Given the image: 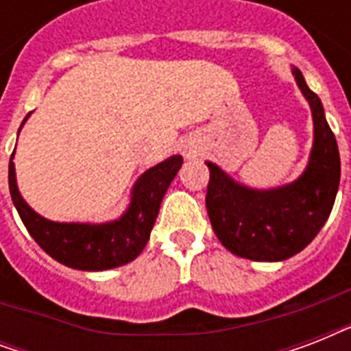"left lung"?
<instances>
[{
	"mask_svg": "<svg viewBox=\"0 0 351 351\" xmlns=\"http://www.w3.org/2000/svg\"><path fill=\"white\" fill-rule=\"evenodd\" d=\"M293 76L310 101L315 142L310 164L289 186L255 191L234 184L211 162L206 208L219 240L234 255L251 261H284L304 250L332 213L341 180L335 134L324 118L319 96L306 85L299 69Z\"/></svg>",
	"mask_w": 351,
	"mask_h": 351,
	"instance_id": "obj_1",
	"label": "left lung"
}]
</instances>
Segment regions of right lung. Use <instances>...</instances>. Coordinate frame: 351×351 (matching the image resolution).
<instances>
[{
  "label": "right lung",
  "mask_w": 351,
  "mask_h": 351,
  "mask_svg": "<svg viewBox=\"0 0 351 351\" xmlns=\"http://www.w3.org/2000/svg\"><path fill=\"white\" fill-rule=\"evenodd\" d=\"M180 165L182 156L176 154L145 171L132 189V202L125 215L107 224H58L34 213L18 191L12 156L8 162V189L19 219L41 250L69 267L101 271L123 266L142 253L162 198Z\"/></svg>",
  "instance_id": "1"
}]
</instances>
